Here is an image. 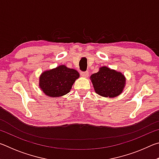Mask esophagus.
Returning <instances> with one entry per match:
<instances>
[{"mask_svg": "<svg viewBox=\"0 0 159 159\" xmlns=\"http://www.w3.org/2000/svg\"><path fill=\"white\" fill-rule=\"evenodd\" d=\"M80 75H81L82 77H84L86 78L88 76V75H89V73H88V71H83L80 73Z\"/></svg>", "mask_w": 159, "mask_h": 159, "instance_id": "34e87169", "label": "esophagus"}]
</instances>
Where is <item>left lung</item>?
I'll use <instances>...</instances> for the list:
<instances>
[{
  "instance_id": "obj_1",
  "label": "left lung",
  "mask_w": 159,
  "mask_h": 159,
  "mask_svg": "<svg viewBox=\"0 0 159 159\" xmlns=\"http://www.w3.org/2000/svg\"><path fill=\"white\" fill-rule=\"evenodd\" d=\"M90 80L94 90L99 95L113 98L122 93L126 79L121 72L107 66H102L98 72L91 75Z\"/></svg>"
}]
</instances>
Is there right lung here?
Masks as SVG:
<instances>
[{
	"instance_id": "1",
	"label": "right lung",
	"mask_w": 159,
	"mask_h": 159,
	"mask_svg": "<svg viewBox=\"0 0 159 159\" xmlns=\"http://www.w3.org/2000/svg\"><path fill=\"white\" fill-rule=\"evenodd\" d=\"M79 76L76 70L60 65L43 72L39 77V88L49 98H59L70 92Z\"/></svg>"
}]
</instances>
